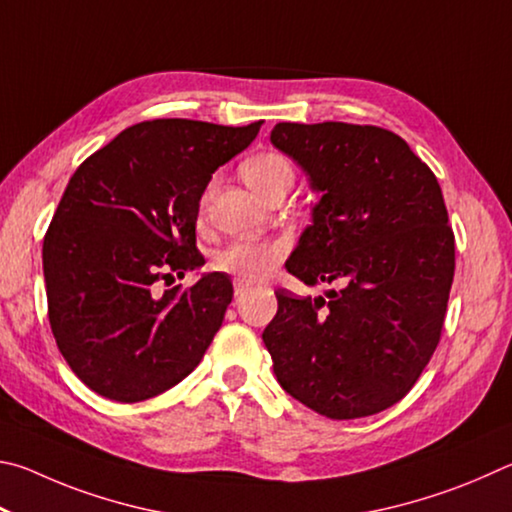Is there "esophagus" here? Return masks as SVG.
I'll return each instance as SVG.
<instances>
[{
    "mask_svg": "<svg viewBox=\"0 0 512 512\" xmlns=\"http://www.w3.org/2000/svg\"><path fill=\"white\" fill-rule=\"evenodd\" d=\"M249 288H251V283L236 281V283H233V294H236V297H240V294H245Z\"/></svg>",
    "mask_w": 512,
    "mask_h": 512,
    "instance_id": "1",
    "label": "esophagus"
}]
</instances>
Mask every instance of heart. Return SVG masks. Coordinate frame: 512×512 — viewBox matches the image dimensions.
<instances>
[{"label": "heart", "instance_id": "heart-1", "mask_svg": "<svg viewBox=\"0 0 512 512\" xmlns=\"http://www.w3.org/2000/svg\"><path fill=\"white\" fill-rule=\"evenodd\" d=\"M242 175H245L247 184L261 195L267 188L290 182L292 184V164L279 152H263L245 161L242 166ZM209 197V191L204 193L202 204ZM285 247L281 242H233L227 249H222L215 263L220 270L238 276L242 281H261L274 270V265L281 261Z\"/></svg>", "mask_w": 512, "mask_h": 512}]
</instances>
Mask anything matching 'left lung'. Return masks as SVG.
I'll return each mask as SVG.
<instances>
[{"label":"left lung","mask_w":512,"mask_h":512,"mask_svg":"<svg viewBox=\"0 0 512 512\" xmlns=\"http://www.w3.org/2000/svg\"><path fill=\"white\" fill-rule=\"evenodd\" d=\"M270 141L319 193L285 267L306 285L342 283L328 301L276 292L263 330L274 375L321 416H373L407 396L441 339L454 279L441 186L375 125L276 123Z\"/></svg>","instance_id":"8db88e82"}]
</instances>
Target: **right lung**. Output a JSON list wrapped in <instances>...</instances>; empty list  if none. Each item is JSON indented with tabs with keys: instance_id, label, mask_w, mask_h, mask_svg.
Listing matches in <instances>:
<instances>
[{
	"instance_id": "add662e5",
	"label": "right lung",
	"mask_w": 512,
	"mask_h": 512,
	"mask_svg": "<svg viewBox=\"0 0 512 512\" xmlns=\"http://www.w3.org/2000/svg\"><path fill=\"white\" fill-rule=\"evenodd\" d=\"M258 130L261 121H143L69 179L42 247L49 321L71 371L98 396L148 400L200 364L233 297L229 276L209 272L161 294L155 283L204 265L200 200Z\"/></svg>"
}]
</instances>
